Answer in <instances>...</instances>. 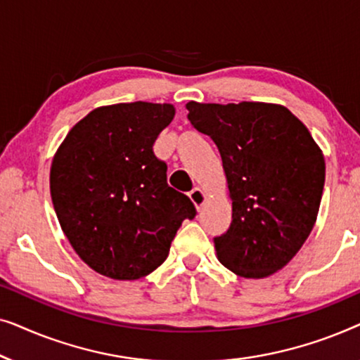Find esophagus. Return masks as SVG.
I'll return each mask as SVG.
<instances>
[{"mask_svg": "<svg viewBox=\"0 0 360 360\" xmlns=\"http://www.w3.org/2000/svg\"><path fill=\"white\" fill-rule=\"evenodd\" d=\"M190 200L193 201L196 210H201V208H203V205L206 203V193L200 188V186H196V188L190 191Z\"/></svg>", "mask_w": 360, "mask_h": 360, "instance_id": "1", "label": "esophagus"}]
</instances>
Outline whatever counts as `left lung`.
Segmentation results:
<instances>
[{
	"mask_svg": "<svg viewBox=\"0 0 360 360\" xmlns=\"http://www.w3.org/2000/svg\"><path fill=\"white\" fill-rule=\"evenodd\" d=\"M196 131L223 159L233 221L214 238L219 262L244 278L283 269L311 233L324 186V157L307 126L282 105L186 103Z\"/></svg>",
	"mask_w": 360,
	"mask_h": 360,
	"instance_id": "obj_1",
	"label": "left lung"
}]
</instances>
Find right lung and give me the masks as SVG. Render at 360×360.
Masks as SVG:
<instances>
[{
  "mask_svg": "<svg viewBox=\"0 0 360 360\" xmlns=\"http://www.w3.org/2000/svg\"><path fill=\"white\" fill-rule=\"evenodd\" d=\"M175 108L117 103L78 121L53 155L51 196L68 243L88 267L115 280L146 277L169 255L190 198L167 184L154 142Z\"/></svg>",
  "mask_w": 360,
  "mask_h": 360,
  "instance_id": "add662e5",
  "label": "right lung"
}]
</instances>
